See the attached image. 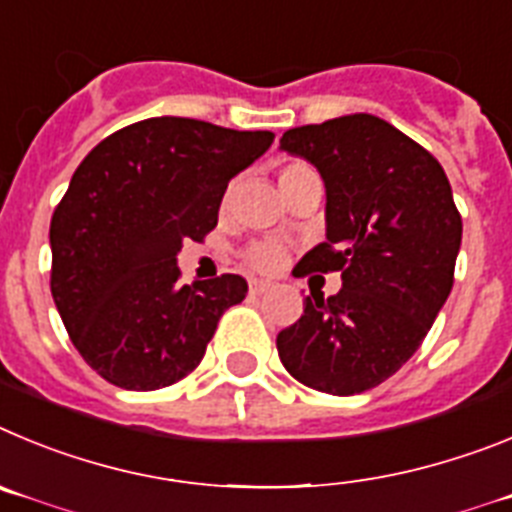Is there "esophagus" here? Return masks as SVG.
Instances as JSON below:
<instances>
[{
  "label": "esophagus",
  "mask_w": 512,
  "mask_h": 512,
  "mask_svg": "<svg viewBox=\"0 0 512 512\" xmlns=\"http://www.w3.org/2000/svg\"><path fill=\"white\" fill-rule=\"evenodd\" d=\"M267 290H270V283H267V280H250L252 296H262V293H267Z\"/></svg>",
  "instance_id": "obj_1"
}]
</instances>
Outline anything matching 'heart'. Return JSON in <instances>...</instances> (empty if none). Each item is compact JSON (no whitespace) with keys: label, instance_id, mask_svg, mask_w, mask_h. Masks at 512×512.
<instances>
[{"label":"heart","instance_id":"1","mask_svg":"<svg viewBox=\"0 0 512 512\" xmlns=\"http://www.w3.org/2000/svg\"><path fill=\"white\" fill-rule=\"evenodd\" d=\"M303 168H308V165L288 163L283 170H280L278 181H285V178L293 176V173H298V170H303ZM245 257H247V262L255 267V270H262V273H273V270L283 267L288 252H285V247L275 245V242H260V245H252L250 250L245 252Z\"/></svg>","mask_w":512,"mask_h":512}]
</instances>
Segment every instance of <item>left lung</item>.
I'll return each mask as SVG.
<instances>
[{
	"label": "left lung",
	"instance_id": "left-lung-1",
	"mask_svg": "<svg viewBox=\"0 0 512 512\" xmlns=\"http://www.w3.org/2000/svg\"><path fill=\"white\" fill-rule=\"evenodd\" d=\"M280 150L316 165L326 186V242L293 273H342L336 296H306L280 331V362L321 393H365L416 354L451 293L462 216L449 178L372 114L288 130Z\"/></svg>",
	"mask_w": 512,
	"mask_h": 512
}]
</instances>
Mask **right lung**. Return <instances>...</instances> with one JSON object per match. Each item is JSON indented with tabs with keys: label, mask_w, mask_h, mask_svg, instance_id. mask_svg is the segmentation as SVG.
Masks as SVG:
<instances>
[{
	"label": "right lung",
	"mask_w": 512,
	"mask_h": 512,
	"mask_svg": "<svg viewBox=\"0 0 512 512\" xmlns=\"http://www.w3.org/2000/svg\"><path fill=\"white\" fill-rule=\"evenodd\" d=\"M273 140L153 117L101 140L78 165L50 219V293L73 347L104 380L158 390L199 367L247 280L181 285L176 257L216 227L229 181Z\"/></svg>",
	"instance_id": "right-lung-1"
}]
</instances>
